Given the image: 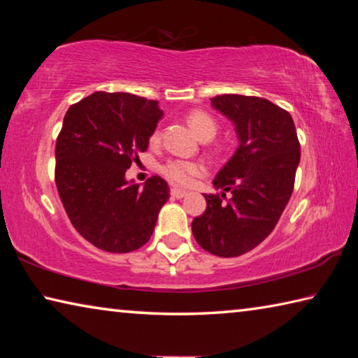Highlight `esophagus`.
<instances>
[{"instance_id": "esophagus-1", "label": "esophagus", "mask_w": 358, "mask_h": 358, "mask_svg": "<svg viewBox=\"0 0 358 358\" xmlns=\"http://www.w3.org/2000/svg\"><path fill=\"white\" fill-rule=\"evenodd\" d=\"M171 194H172V197H175V199H183L187 192L183 191V189H178V187H173Z\"/></svg>"}]
</instances>
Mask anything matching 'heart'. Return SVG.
Masks as SVG:
<instances>
[{
  "label": "heart",
  "instance_id": "1",
  "mask_svg": "<svg viewBox=\"0 0 358 358\" xmlns=\"http://www.w3.org/2000/svg\"><path fill=\"white\" fill-rule=\"evenodd\" d=\"M187 126L199 138H213L217 132V123L215 118L203 110H192L186 117ZM150 145H157L161 142L159 129H155L150 134ZM202 166L199 162L186 159H169L161 166V173L175 185H187L189 181L201 173Z\"/></svg>",
  "mask_w": 358,
  "mask_h": 358
}]
</instances>
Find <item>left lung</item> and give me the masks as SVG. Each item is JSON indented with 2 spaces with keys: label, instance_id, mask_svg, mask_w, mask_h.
<instances>
[{
  "label": "left lung",
  "instance_id": "8db88e82",
  "mask_svg": "<svg viewBox=\"0 0 358 358\" xmlns=\"http://www.w3.org/2000/svg\"><path fill=\"white\" fill-rule=\"evenodd\" d=\"M211 106L235 124L240 145L213 180L224 192L205 194L207 208L191 227L205 251L237 257L262 243L280 221L294 191L300 142L290 113L268 99L221 94Z\"/></svg>",
  "mask_w": 358,
  "mask_h": 358
}]
</instances>
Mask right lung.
Listing matches in <instances>:
<instances>
[{
	"instance_id": "obj_1",
	"label": "right lung",
	"mask_w": 358,
	"mask_h": 358,
	"mask_svg": "<svg viewBox=\"0 0 358 358\" xmlns=\"http://www.w3.org/2000/svg\"><path fill=\"white\" fill-rule=\"evenodd\" d=\"M162 110L157 101L98 92L66 112L55 147V183L72 226L107 252H131L153 235L171 189L161 177L143 187L124 173L148 148Z\"/></svg>"
}]
</instances>
